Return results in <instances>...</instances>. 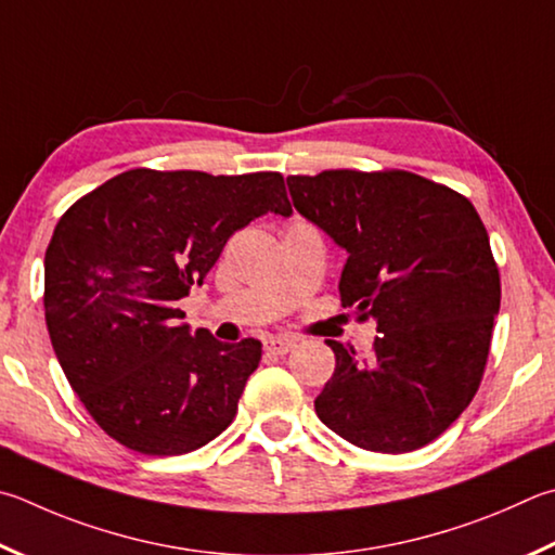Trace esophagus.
I'll list each match as a JSON object with an SVG mask.
<instances>
[{
	"label": "esophagus",
	"instance_id": "1",
	"mask_svg": "<svg viewBox=\"0 0 555 555\" xmlns=\"http://www.w3.org/2000/svg\"><path fill=\"white\" fill-rule=\"evenodd\" d=\"M294 347H296V341L291 339V337H269V339L264 341L267 354H276V357L288 354V351L294 349Z\"/></svg>",
	"mask_w": 555,
	"mask_h": 555
}]
</instances>
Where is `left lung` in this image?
Masks as SVG:
<instances>
[{
  "label": "left lung",
  "mask_w": 555,
  "mask_h": 555,
  "mask_svg": "<svg viewBox=\"0 0 555 555\" xmlns=\"http://www.w3.org/2000/svg\"><path fill=\"white\" fill-rule=\"evenodd\" d=\"M294 208L347 251L341 306L374 318L371 357L335 339L315 412L349 444L405 453L435 441L480 386L500 274L466 196L402 169L286 179Z\"/></svg>",
  "instance_id": "left-lung-1"
}]
</instances>
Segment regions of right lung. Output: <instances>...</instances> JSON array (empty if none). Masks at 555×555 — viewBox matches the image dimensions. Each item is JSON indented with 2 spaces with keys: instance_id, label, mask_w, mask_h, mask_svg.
<instances>
[{
  "instance_id": "add662e5",
  "label": "right lung",
  "mask_w": 555,
  "mask_h": 555,
  "mask_svg": "<svg viewBox=\"0 0 555 555\" xmlns=\"http://www.w3.org/2000/svg\"><path fill=\"white\" fill-rule=\"evenodd\" d=\"M291 216L279 172L214 177L130 169L67 208L46 249V325L69 386L118 444L177 456L237 412L261 341L191 332L189 296L228 237Z\"/></svg>"
}]
</instances>
